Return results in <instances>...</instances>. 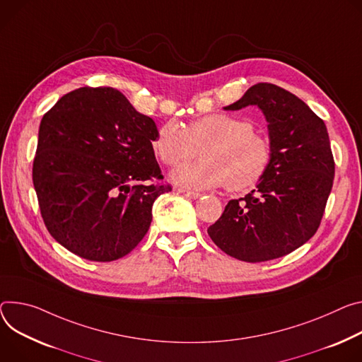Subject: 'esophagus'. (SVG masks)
<instances>
[{
    "mask_svg": "<svg viewBox=\"0 0 362 362\" xmlns=\"http://www.w3.org/2000/svg\"><path fill=\"white\" fill-rule=\"evenodd\" d=\"M179 193H182L183 196H186V198H190V199H199L201 198V193H196V192H190V190H185V189H177Z\"/></svg>",
    "mask_w": 362,
    "mask_h": 362,
    "instance_id": "1",
    "label": "esophagus"
}]
</instances>
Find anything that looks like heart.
<instances>
[{
  "label": "heart",
  "instance_id": "1",
  "mask_svg": "<svg viewBox=\"0 0 362 362\" xmlns=\"http://www.w3.org/2000/svg\"><path fill=\"white\" fill-rule=\"evenodd\" d=\"M156 157L175 168L201 148L199 161L176 169L177 185L204 190L223 186L240 192L258 183L270 168L273 150L267 137L254 131V124L229 114H209L192 119L183 128L169 121L151 141Z\"/></svg>",
  "mask_w": 362,
  "mask_h": 362
}]
</instances>
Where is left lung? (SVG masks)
I'll return each instance as SVG.
<instances>
[{
	"mask_svg": "<svg viewBox=\"0 0 362 362\" xmlns=\"http://www.w3.org/2000/svg\"><path fill=\"white\" fill-rule=\"evenodd\" d=\"M248 105L267 118L270 168L257 189L228 202L208 234L228 255L261 262L290 254L316 234L334 185L335 160L323 119L300 98L273 83H257L225 110Z\"/></svg>",
	"mask_w": 362,
	"mask_h": 362,
	"instance_id": "1",
	"label": "left lung"
}]
</instances>
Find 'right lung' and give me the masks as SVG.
Wrapping results in <instances>:
<instances>
[{
  "label": "right lung",
  "instance_id": "add662e5",
  "mask_svg": "<svg viewBox=\"0 0 362 362\" xmlns=\"http://www.w3.org/2000/svg\"><path fill=\"white\" fill-rule=\"evenodd\" d=\"M154 121L111 86H83L43 115L33 160L50 235L90 261H114L147 234L153 204L172 190L151 148Z\"/></svg>",
  "mask_w": 362,
  "mask_h": 362
}]
</instances>
